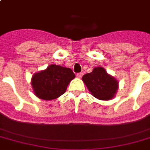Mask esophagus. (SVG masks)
I'll return each mask as SVG.
<instances>
[{"mask_svg":"<svg viewBox=\"0 0 150 150\" xmlns=\"http://www.w3.org/2000/svg\"><path fill=\"white\" fill-rule=\"evenodd\" d=\"M82 75H83V73H82V72L77 73V74H76V76H77L78 78H82Z\"/></svg>","mask_w":150,"mask_h":150,"instance_id":"1","label":"esophagus"}]
</instances>
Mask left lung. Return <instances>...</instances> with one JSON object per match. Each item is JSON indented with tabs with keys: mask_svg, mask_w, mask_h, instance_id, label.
<instances>
[{
	"mask_svg": "<svg viewBox=\"0 0 150 150\" xmlns=\"http://www.w3.org/2000/svg\"><path fill=\"white\" fill-rule=\"evenodd\" d=\"M82 81L92 95L101 100L113 98L118 88L117 81L101 67L95 68L92 72L83 75Z\"/></svg>",
	"mask_w": 150,
	"mask_h": 150,
	"instance_id": "1",
	"label": "left lung"
}]
</instances>
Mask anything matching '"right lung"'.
Returning <instances> with one entry per match:
<instances>
[{"instance_id": "add662e5", "label": "right lung", "mask_w": 150, "mask_h": 150, "mask_svg": "<svg viewBox=\"0 0 150 150\" xmlns=\"http://www.w3.org/2000/svg\"><path fill=\"white\" fill-rule=\"evenodd\" d=\"M75 77L71 69L51 64L32 77L34 93L39 98L51 100L65 93L69 82Z\"/></svg>"}]
</instances>
